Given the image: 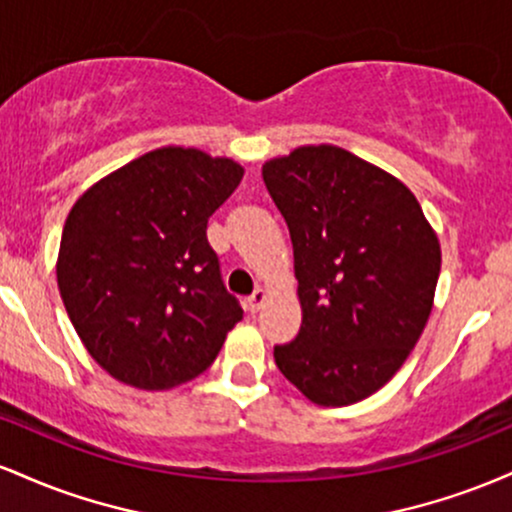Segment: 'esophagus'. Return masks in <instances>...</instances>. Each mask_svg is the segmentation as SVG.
Returning a JSON list of instances; mask_svg holds the SVG:
<instances>
[{
  "label": "esophagus",
  "mask_w": 512,
  "mask_h": 512,
  "mask_svg": "<svg viewBox=\"0 0 512 512\" xmlns=\"http://www.w3.org/2000/svg\"><path fill=\"white\" fill-rule=\"evenodd\" d=\"M264 298H267V291H264V289H255V293H252L248 301H245V305H248L250 313H257V310L262 308Z\"/></svg>",
  "instance_id": "esophagus-1"
}]
</instances>
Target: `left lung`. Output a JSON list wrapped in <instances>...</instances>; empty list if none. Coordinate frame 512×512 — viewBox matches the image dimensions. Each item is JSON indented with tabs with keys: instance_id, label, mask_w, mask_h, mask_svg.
I'll use <instances>...</instances> for the list:
<instances>
[{
	"instance_id": "1",
	"label": "left lung",
	"mask_w": 512,
	"mask_h": 512,
	"mask_svg": "<svg viewBox=\"0 0 512 512\" xmlns=\"http://www.w3.org/2000/svg\"><path fill=\"white\" fill-rule=\"evenodd\" d=\"M289 226L303 322L274 361L310 402L346 407L407 361L433 308L440 245L390 173L339 146H301L262 166Z\"/></svg>"
}]
</instances>
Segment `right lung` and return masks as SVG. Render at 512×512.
<instances>
[{"instance_id":"1","label":"right lung","mask_w":512,"mask_h":512,"mask_svg":"<svg viewBox=\"0 0 512 512\" xmlns=\"http://www.w3.org/2000/svg\"><path fill=\"white\" fill-rule=\"evenodd\" d=\"M240 178L231 158L163 146L76 199L57 286L88 354L115 380L139 390L187 383L243 320L207 240L209 216Z\"/></svg>"}]
</instances>
